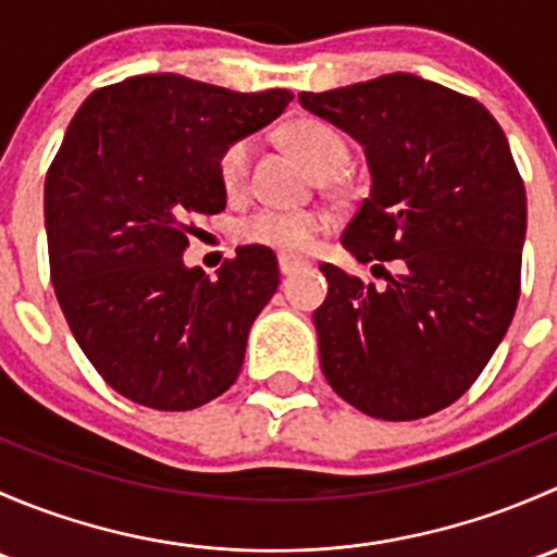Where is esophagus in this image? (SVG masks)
Instances as JSON below:
<instances>
[{
    "mask_svg": "<svg viewBox=\"0 0 557 557\" xmlns=\"http://www.w3.org/2000/svg\"><path fill=\"white\" fill-rule=\"evenodd\" d=\"M277 263H280V272H283V274H294V272H299V269L307 267L305 258L288 256V252H280Z\"/></svg>",
    "mask_w": 557,
    "mask_h": 557,
    "instance_id": "esophagus-1",
    "label": "esophagus"
}]
</instances>
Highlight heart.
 Segmentation results:
<instances>
[{"label":"heart","mask_w":557,"mask_h":557,"mask_svg":"<svg viewBox=\"0 0 557 557\" xmlns=\"http://www.w3.org/2000/svg\"><path fill=\"white\" fill-rule=\"evenodd\" d=\"M290 148L296 150L301 161L318 174L320 180H331L345 172L350 161V145L336 132L334 126L323 121H305L290 123L288 132ZM252 139L237 137L221 150L218 156V180L228 199H243L250 185V161H252ZM329 221L314 210H258L252 215L243 218L234 226V237L243 245H258L274 252H288L299 256L314 245V239L325 232Z\"/></svg>","instance_id":"heart-1"}]
</instances>
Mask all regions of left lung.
I'll return each instance as SVG.
<instances>
[{
    "label": "left lung",
    "instance_id": "1",
    "mask_svg": "<svg viewBox=\"0 0 557 557\" xmlns=\"http://www.w3.org/2000/svg\"><path fill=\"white\" fill-rule=\"evenodd\" d=\"M299 102L367 150L372 194L342 245L374 269L399 267L374 288L320 263L325 380L372 418L440 412L480 377L518 310L528 210L507 137L476 99L407 72Z\"/></svg>",
    "mask_w": 557,
    "mask_h": 557
}]
</instances>
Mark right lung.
<instances>
[{
	"mask_svg": "<svg viewBox=\"0 0 557 557\" xmlns=\"http://www.w3.org/2000/svg\"><path fill=\"white\" fill-rule=\"evenodd\" d=\"M290 99L161 72L97 88L72 117L45 177L50 280L81 350L121 396L185 412L237 380L277 258L245 245L210 280L183 252L190 218L226 210L221 150Z\"/></svg>",
	"mask_w": 557,
	"mask_h": 557,
	"instance_id": "right-lung-1",
	"label": "right lung"
}]
</instances>
